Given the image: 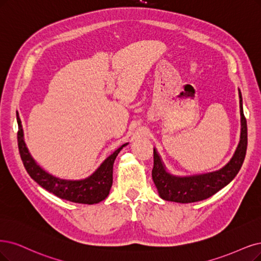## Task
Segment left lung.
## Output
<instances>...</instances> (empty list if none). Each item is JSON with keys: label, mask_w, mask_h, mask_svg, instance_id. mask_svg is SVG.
I'll use <instances>...</instances> for the list:
<instances>
[{"label": "left lung", "mask_w": 261, "mask_h": 261, "mask_svg": "<svg viewBox=\"0 0 261 261\" xmlns=\"http://www.w3.org/2000/svg\"><path fill=\"white\" fill-rule=\"evenodd\" d=\"M239 98L241 114L240 142L232 158L225 167L217 171L202 173V174L186 176L174 175L167 171L157 149L153 148V168L151 176L161 199L178 202V203H191V202L205 200L227 186L237 176L243 165L247 148V124L243 113V101L240 89Z\"/></svg>", "instance_id": "8db88e82"}]
</instances>
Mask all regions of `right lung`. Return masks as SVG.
I'll return each instance as SVG.
<instances>
[{"mask_svg": "<svg viewBox=\"0 0 261 261\" xmlns=\"http://www.w3.org/2000/svg\"><path fill=\"white\" fill-rule=\"evenodd\" d=\"M18 122V148L23 166L38 185L51 192L55 196L61 199L83 204H95L108 198L111 187L113 185V166L114 161L119 151L127 146L129 143H125L118 149H116L111 156L106 158L101 166L96 169L92 174L83 179H63L57 177L50 173L45 171L31 156L29 151L24 138L21 120L17 114Z\"/></svg>", "mask_w": 261, "mask_h": 261, "instance_id": "obj_1", "label": "right lung"}]
</instances>
